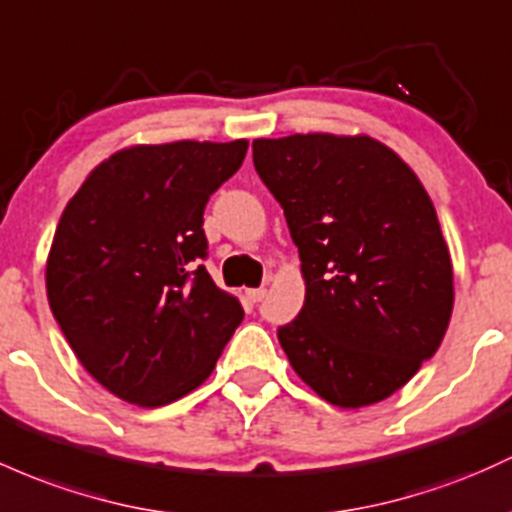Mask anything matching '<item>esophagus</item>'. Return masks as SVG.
I'll return each instance as SVG.
<instances>
[{"label":"esophagus","mask_w":512,"mask_h":512,"mask_svg":"<svg viewBox=\"0 0 512 512\" xmlns=\"http://www.w3.org/2000/svg\"><path fill=\"white\" fill-rule=\"evenodd\" d=\"M245 296H247V299H250L252 303H257V301L265 299V296H267V289H265V286H260V289H247V291H245Z\"/></svg>","instance_id":"esophagus-1"}]
</instances>
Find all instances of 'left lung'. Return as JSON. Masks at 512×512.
Listing matches in <instances>:
<instances>
[{
    "label": "left lung",
    "mask_w": 512,
    "mask_h": 512,
    "mask_svg": "<svg viewBox=\"0 0 512 512\" xmlns=\"http://www.w3.org/2000/svg\"><path fill=\"white\" fill-rule=\"evenodd\" d=\"M252 160L299 247L306 299L279 328L294 372L362 408L406 386L447 333L452 260L428 192L369 136L252 140Z\"/></svg>",
    "instance_id": "8db88e82"
}]
</instances>
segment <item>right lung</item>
Here are the masks:
<instances>
[{"instance_id": "obj_1", "label": "right lung", "mask_w": 512, "mask_h": 512, "mask_svg": "<svg viewBox=\"0 0 512 512\" xmlns=\"http://www.w3.org/2000/svg\"><path fill=\"white\" fill-rule=\"evenodd\" d=\"M245 153L247 140L131 145L67 201L46 265L50 311L82 367L123 401L187 396L245 316L199 265L206 201Z\"/></svg>"}]
</instances>
